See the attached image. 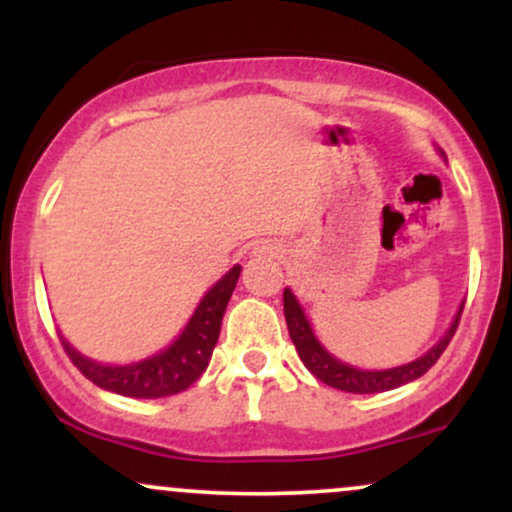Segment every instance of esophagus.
I'll list each match as a JSON object with an SVG mask.
<instances>
[{
	"mask_svg": "<svg viewBox=\"0 0 512 512\" xmlns=\"http://www.w3.org/2000/svg\"><path fill=\"white\" fill-rule=\"evenodd\" d=\"M269 255H272V250H269Z\"/></svg>",
	"mask_w": 512,
	"mask_h": 512,
	"instance_id": "obj_1",
	"label": "esophagus"
}]
</instances>
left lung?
I'll list each match as a JSON object with an SVG mask.
<instances>
[{"label":"left lung","mask_w":512,"mask_h":512,"mask_svg":"<svg viewBox=\"0 0 512 512\" xmlns=\"http://www.w3.org/2000/svg\"><path fill=\"white\" fill-rule=\"evenodd\" d=\"M462 308L464 305H460V310H457L455 320H452L450 330L445 332V337L440 339L433 349H428L421 358H416V361L404 363V366H397V368L361 370V368L349 366V363H342L339 358H334L325 346L317 342L313 327H310L301 303L296 301V296H293L291 289L284 291L286 325H289L291 342L296 346L298 356H301L305 368H308L310 373H313L317 380H322L325 385L337 387V390H344V392H354V395H375V392L395 390L399 385H407L411 380L421 378V375H424L426 370L438 361L440 354L448 349L452 334H455L457 325H460Z\"/></svg>","instance_id":"1"}]
</instances>
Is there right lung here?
I'll return each instance as SVG.
<instances>
[{"label":"right lung","mask_w":512,"mask_h":512,"mask_svg":"<svg viewBox=\"0 0 512 512\" xmlns=\"http://www.w3.org/2000/svg\"><path fill=\"white\" fill-rule=\"evenodd\" d=\"M240 276V264L231 269L223 279L216 281L197 305L195 315L190 317L187 327L161 354L144 358L129 366H103L81 356L72 344L60 334V342L72 358V363L93 385L103 390L117 392L125 397L156 399L178 395L187 390L199 375L209 366V358L214 354V346L219 342L221 320L226 313V305L231 301V293L236 289Z\"/></svg>","instance_id":"1"}]
</instances>
